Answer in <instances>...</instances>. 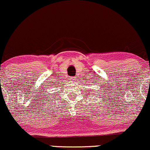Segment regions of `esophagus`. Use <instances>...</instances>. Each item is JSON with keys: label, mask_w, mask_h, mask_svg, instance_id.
<instances>
[{"label": "esophagus", "mask_w": 150, "mask_h": 150, "mask_svg": "<svg viewBox=\"0 0 150 150\" xmlns=\"http://www.w3.org/2000/svg\"><path fill=\"white\" fill-rule=\"evenodd\" d=\"M75 79H74V78H71V81H75Z\"/></svg>", "instance_id": "34e87169"}]
</instances>
